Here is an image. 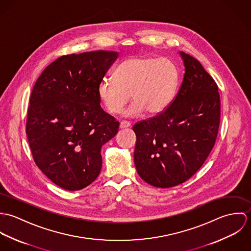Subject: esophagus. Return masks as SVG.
I'll return each instance as SVG.
<instances>
[{
	"label": "esophagus",
	"mask_w": 251,
	"mask_h": 251,
	"mask_svg": "<svg viewBox=\"0 0 251 251\" xmlns=\"http://www.w3.org/2000/svg\"><path fill=\"white\" fill-rule=\"evenodd\" d=\"M130 126V123L127 121H122L120 124V128H126Z\"/></svg>",
	"instance_id": "obj_1"
}]
</instances>
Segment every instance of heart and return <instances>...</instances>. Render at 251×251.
<instances>
[{
  "instance_id": "b5f03b06",
  "label": "heart",
  "mask_w": 251,
  "mask_h": 251,
  "mask_svg": "<svg viewBox=\"0 0 251 251\" xmlns=\"http://www.w3.org/2000/svg\"><path fill=\"white\" fill-rule=\"evenodd\" d=\"M113 78L102 79L98 86L99 98L111 114L120 113L133 100L124 115L137 117L146 111L150 116L164 112L171 104L178 86V71L167 58L136 56L123 61Z\"/></svg>"
}]
</instances>
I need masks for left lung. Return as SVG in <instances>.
Listing matches in <instances>:
<instances>
[{
	"instance_id": "obj_1",
	"label": "left lung",
	"mask_w": 251,
	"mask_h": 251,
	"mask_svg": "<svg viewBox=\"0 0 251 251\" xmlns=\"http://www.w3.org/2000/svg\"><path fill=\"white\" fill-rule=\"evenodd\" d=\"M184 75L171 104L136 123L134 163L151 185L172 187L192 177L215 146L220 98L214 78L192 56L180 52Z\"/></svg>"
}]
</instances>
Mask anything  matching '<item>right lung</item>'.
I'll use <instances>...</instances> for the list:
<instances>
[{
	"mask_svg": "<svg viewBox=\"0 0 251 251\" xmlns=\"http://www.w3.org/2000/svg\"><path fill=\"white\" fill-rule=\"evenodd\" d=\"M118 52L64 55L36 80L26 133L37 167L58 186L80 190L100 173L101 147L120 123L103 111L98 86Z\"/></svg>",
	"mask_w": 251,
	"mask_h": 251,
	"instance_id": "add662e5",
	"label": "right lung"
}]
</instances>
